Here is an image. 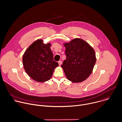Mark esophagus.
<instances>
[{
  "label": "esophagus",
  "mask_w": 122,
  "mask_h": 122,
  "mask_svg": "<svg viewBox=\"0 0 122 122\" xmlns=\"http://www.w3.org/2000/svg\"><path fill=\"white\" fill-rule=\"evenodd\" d=\"M58 63V64H59V66H60L62 65V62L61 61H59Z\"/></svg>",
  "instance_id": "esophagus-1"
}]
</instances>
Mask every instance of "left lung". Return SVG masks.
<instances>
[{
  "label": "left lung",
  "mask_w": 122,
  "mask_h": 122,
  "mask_svg": "<svg viewBox=\"0 0 122 122\" xmlns=\"http://www.w3.org/2000/svg\"><path fill=\"white\" fill-rule=\"evenodd\" d=\"M64 45L66 58L61 67L66 77L74 83L84 81L92 73L96 62L94 49L80 38H75Z\"/></svg>",
  "instance_id": "left-lung-1"
}]
</instances>
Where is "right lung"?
<instances>
[{"label": "right lung", "mask_w": 122, "mask_h": 122, "mask_svg": "<svg viewBox=\"0 0 122 122\" xmlns=\"http://www.w3.org/2000/svg\"><path fill=\"white\" fill-rule=\"evenodd\" d=\"M51 44H45L38 39L31 44L23 56V64L26 74L33 80L39 82L49 80L55 68L59 65L54 61L50 48Z\"/></svg>", "instance_id": "right-lung-1"}]
</instances>
